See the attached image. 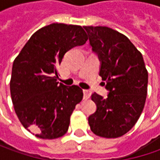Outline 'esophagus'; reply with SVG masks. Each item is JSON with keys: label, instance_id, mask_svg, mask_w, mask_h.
<instances>
[{"label": "esophagus", "instance_id": "34e87169", "mask_svg": "<svg viewBox=\"0 0 160 160\" xmlns=\"http://www.w3.org/2000/svg\"><path fill=\"white\" fill-rule=\"evenodd\" d=\"M83 99L84 100H87L89 99L90 96H91V91L89 90H83Z\"/></svg>", "mask_w": 160, "mask_h": 160}]
</instances>
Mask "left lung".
<instances>
[{
	"label": "left lung",
	"instance_id": "obj_1",
	"mask_svg": "<svg viewBox=\"0 0 160 160\" xmlns=\"http://www.w3.org/2000/svg\"><path fill=\"white\" fill-rule=\"evenodd\" d=\"M92 50L102 61L100 76L109 91L108 97L92 93L97 105L88 118L94 134L118 138L138 121L147 97L148 71L142 53L125 34L107 27L84 26Z\"/></svg>",
	"mask_w": 160,
	"mask_h": 160
}]
</instances>
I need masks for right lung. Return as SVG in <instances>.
I'll list each match as a JSON object with an SVG mask.
<instances>
[{"mask_svg":"<svg viewBox=\"0 0 160 160\" xmlns=\"http://www.w3.org/2000/svg\"><path fill=\"white\" fill-rule=\"evenodd\" d=\"M87 40L81 26L53 23L37 30L16 57L11 100L22 126L36 137L52 140L68 132L83 93L78 85L58 83L57 68L65 53Z\"/></svg>","mask_w":160,"mask_h":160,"instance_id":"1","label":"right lung"}]
</instances>
